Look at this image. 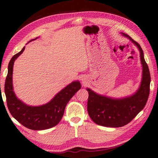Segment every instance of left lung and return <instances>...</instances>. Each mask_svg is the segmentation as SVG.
I'll return each instance as SVG.
<instances>
[{"label": "left lung", "mask_w": 158, "mask_h": 158, "mask_svg": "<svg viewBox=\"0 0 158 158\" xmlns=\"http://www.w3.org/2000/svg\"><path fill=\"white\" fill-rule=\"evenodd\" d=\"M137 46L143 65V78L139 89L133 96L122 99H112L100 96L89 89L87 110L95 123L103 127H121L129 124L146 106L150 94L151 74L140 45L127 34H122Z\"/></svg>", "instance_id": "1"}]
</instances>
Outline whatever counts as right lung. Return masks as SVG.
Segmentation results:
<instances>
[{
	"mask_svg": "<svg viewBox=\"0 0 158 158\" xmlns=\"http://www.w3.org/2000/svg\"><path fill=\"white\" fill-rule=\"evenodd\" d=\"M35 39H32L31 41ZM24 48L20 52L15 55L9 62L8 72L5 82L7 106L12 116L27 128L32 130L50 129L56 126L60 121L64 114L66 105L81 89V84L79 81L72 82L59 92L51 101L44 106L31 107L23 103L17 98L14 94L12 75L14 62L22 53Z\"/></svg>",
	"mask_w": 158,
	"mask_h": 158,
	"instance_id": "right-lung-1",
	"label": "right lung"
}]
</instances>
